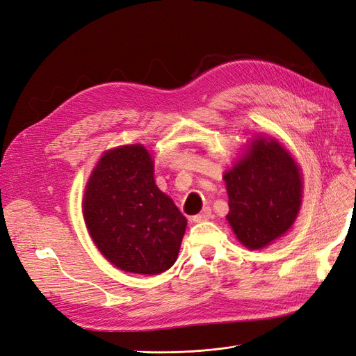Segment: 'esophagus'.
Returning a JSON list of instances; mask_svg holds the SVG:
<instances>
[{
	"label": "esophagus",
	"instance_id": "obj_1",
	"mask_svg": "<svg viewBox=\"0 0 356 356\" xmlns=\"http://www.w3.org/2000/svg\"><path fill=\"white\" fill-rule=\"evenodd\" d=\"M209 218H211V209L209 208H204L200 213L193 215L191 221L193 222H202V221H208Z\"/></svg>",
	"mask_w": 356,
	"mask_h": 356
}]
</instances>
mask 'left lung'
Wrapping results in <instances>:
<instances>
[{
  "label": "left lung",
  "mask_w": 356,
  "mask_h": 356,
  "mask_svg": "<svg viewBox=\"0 0 356 356\" xmlns=\"http://www.w3.org/2000/svg\"><path fill=\"white\" fill-rule=\"evenodd\" d=\"M224 179L227 220L250 250L281 238L296 221L301 204L300 169L276 139L255 138L248 154L225 172Z\"/></svg>",
  "instance_id": "left-lung-1"
}]
</instances>
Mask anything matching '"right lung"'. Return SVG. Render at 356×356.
<instances>
[{
	"mask_svg": "<svg viewBox=\"0 0 356 356\" xmlns=\"http://www.w3.org/2000/svg\"><path fill=\"white\" fill-rule=\"evenodd\" d=\"M84 221L102 255L124 272L159 275L177 261L187 220L154 182L141 145L106 152L83 199Z\"/></svg>",
	"mask_w": 356,
	"mask_h": 356,
	"instance_id": "add662e5",
	"label": "right lung"
}]
</instances>
